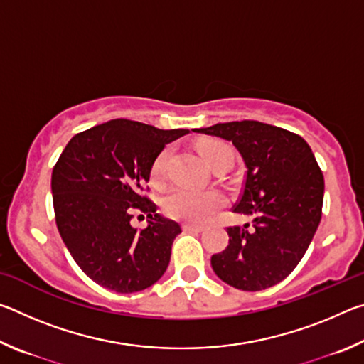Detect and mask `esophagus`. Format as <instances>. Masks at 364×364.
Masks as SVG:
<instances>
[{
  "label": "esophagus",
  "mask_w": 364,
  "mask_h": 364,
  "mask_svg": "<svg viewBox=\"0 0 364 364\" xmlns=\"http://www.w3.org/2000/svg\"><path fill=\"white\" fill-rule=\"evenodd\" d=\"M183 230L188 232H200L204 231V226H197V225H183Z\"/></svg>",
  "instance_id": "obj_1"
}]
</instances>
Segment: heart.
Listing matches in <instances>:
<instances>
[{"instance_id":"b5f03b06","label":"heart","mask_w":364,"mask_h":364,"mask_svg":"<svg viewBox=\"0 0 364 364\" xmlns=\"http://www.w3.org/2000/svg\"><path fill=\"white\" fill-rule=\"evenodd\" d=\"M199 151L205 162L213 168L218 164H232L234 152L230 144L220 139H207L199 144ZM170 147L159 154L152 164V180L162 181L167 171ZM225 204L223 197L215 191H194L188 188H176L165 197V212L168 217L186 221V223H204L218 208Z\"/></svg>"}]
</instances>
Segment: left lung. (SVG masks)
<instances>
[{
  "label": "left lung",
  "instance_id": "obj_1",
  "mask_svg": "<svg viewBox=\"0 0 364 364\" xmlns=\"http://www.w3.org/2000/svg\"><path fill=\"white\" fill-rule=\"evenodd\" d=\"M194 132L231 141L247 168L232 212L252 215L254 228H228L226 249L212 255L215 274L241 291L278 284L305 255L321 221L324 178L310 146L299 134L257 120Z\"/></svg>",
  "mask_w": 364,
  "mask_h": 364
}]
</instances>
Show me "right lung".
Listing matches in <instances>:
<instances>
[{
  "label": "right lung",
  "instance_id": "right-lung-1",
  "mask_svg": "<svg viewBox=\"0 0 364 364\" xmlns=\"http://www.w3.org/2000/svg\"><path fill=\"white\" fill-rule=\"evenodd\" d=\"M186 133L117 119L75 134L60 154L51 176L56 225L96 284L132 294L162 278L181 228L144 193L154 160ZM133 211L150 217L144 230L131 226Z\"/></svg>",
  "mask_w": 364,
  "mask_h": 364
}]
</instances>
